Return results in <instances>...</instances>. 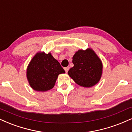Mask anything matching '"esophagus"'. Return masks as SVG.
I'll use <instances>...</instances> for the list:
<instances>
[{
    "label": "esophagus",
    "instance_id": "obj_1",
    "mask_svg": "<svg viewBox=\"0 0 132 132\" xmlns=\"http://www.w3.org/2000/svg\"><path fill=\"white\" fill-rule=\"evenodd\" d=\"M69 67H66V68H64V70H65V71H66V73H67V72H68V71H69Z\"/></svg>",
    "mask_w": 132,
    "mask_h": 132
}]
</instances>
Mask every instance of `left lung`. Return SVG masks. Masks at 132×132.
Instances as JSON below:
<instances>
[{
  "mask_svg": "<svg viewBox=\"0 0 132 132\" xmlns=\"http://www.w3.org/2000/svg\"><path fill=\"white\" fill-rule=\"evenodd\" d=\"M74 66L68 74L78 85L91 87L99 82L103 65L100 59L92 49L78 50L72 57Z\"/></svg>",
  "mask_w": 132,
  "mask_h": 132,
  "instance_id": "left-lung-1",
  "label": "left lung"
}]
</instances>
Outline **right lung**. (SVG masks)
<instances>
[{
    "label": "right lung",
    "instance_id": "1",
    "mask_svg": "<svg viewBox=\"0 0 132 132\" xmlns=\"http://www.w3.org/2000/svg\"><path fill=\"white\" fill-rule=\"evenodd\" d=\"M62 73H65L64 70L51 53L39 52L30 62L27 78L34 90L45 92L53 88L58 76Z\"/></svg>",
    "mask_w": 132,
    "mask_h": 132
}]
</instances>
